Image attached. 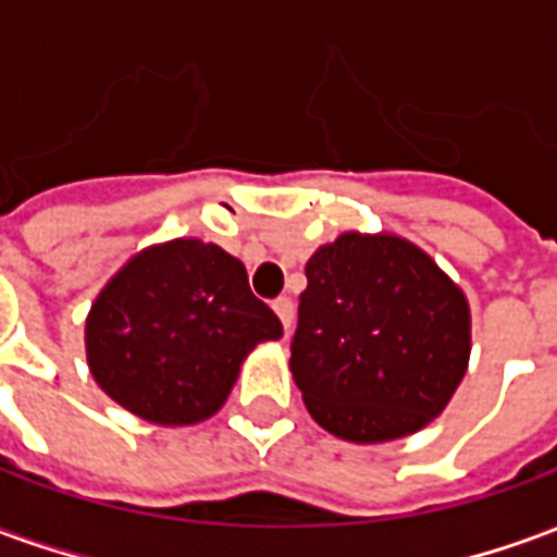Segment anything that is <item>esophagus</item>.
Segmentation results:
<instances>
[{"instance_id":"esophagus-1","label":"esophagus","mask_w":557,"mask_h":557,"mask_svg":"<svg viewBox=\"0 0 557 557\" xmlns=\"http://www.w3.org/2000/svg\"><path fill=\"white\" fill-rule=\"evenodd\" d=\"M274 313H277V319L283 322V331L289 334L292 319H295V304H292L289 298H277V301H274Z\"/></svg>"}]
</instances>
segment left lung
Masks as SVG:
<instances>
[{
  "label": "left lung",
  "instance_id": "8db88e82",
  "mask_svg": "<svg viewBox=\"0 0 557 557\" xmlns=\"http://www.w3.org/2000/svg\"><path fill=\"white\" fill-rule=\"evenodd\" d=\"M471 355L466 292L394 232H343L307 262L292 379L343 442L406 438L438 418Z\"/></svg>",
  "mask_w": 557,
  "mask_h": 557
}]
</instances>
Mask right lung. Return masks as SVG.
<instances>
[{
    "label": "right lung",
    "instance_id": "right-lung-1",
    "mask_svg": "<svg viewBox=\"0 0 557 557\" xmlns=\"http://www.w3.org/2000/svg\"><path fill=\"white\" fill-rule=\"evenodd\" d=\"M283 337L250 292L247 268L218 244H151L107 280L86 315V361L107 397L158 426L211 418L244 358Z\"/></svg>",
    "mask_w": 557,
    "mask_h": 557
}]
</instances>
